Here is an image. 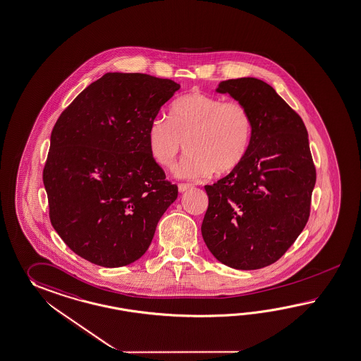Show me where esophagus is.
I'll list each match as a JSON object with an SVG mask.
<instances>
[{
	"mask_svg": "<svg viewBox=\"0 0 361 361\" xmlns=\"http://www.w3.org/2000/svg\"><path fill=\"white\" fill-rule=\"evenodd\" d=\"M192 188V185L190 184H178V192L180 193H184V192H186L188 189H190Z\"/></svg>",
	"mask_w": 361,
	"mask_h": 361,
	"instance_id": "34e87169",
	"label": "esophagus"
}]
</instances>
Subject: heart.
I'll return each mask as SVG.
<instances>
[{"label": "heart", "instance_id": "heart-1", "mask_svg": "<svg viewBox=\"0 0 361 361\" xmlns=\"http://www.w3.org/2000/svg\"><path fill=\"white\" fill-rule=\"evenodd\" d=\"M253 137V117L241 102L193 91L178 97L168 120L158 117L149 125L151 158L160 167H175L180 152L188 155L176 169L184 180H203L216 172L238 167Z\"/></svg>", "mask_w": 361, "mask_h": 361}]
</instances>
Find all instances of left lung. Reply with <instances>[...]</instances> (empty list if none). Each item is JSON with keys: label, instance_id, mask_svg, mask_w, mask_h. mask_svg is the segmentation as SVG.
Wrapping results in <instances>:
<instances>
[{"label": "left lung", "instance_id": "left-lung-1", "mask_svg": "<svg viewBox=\"0 0 361 361\" xmlns=\"http://www.w3.org/2000/svg\"><path fill=\"white\" fill-rule=\"evenodd\" d=\"M216 92L244 103L253 117L245 158L218 183L206 185L202 238L212 255L236 270L276 262L305 227L316 168L300 117L266 82H220Z\"/></svg>", "mask_w": 361, "mask_h": 361}]
</instances>
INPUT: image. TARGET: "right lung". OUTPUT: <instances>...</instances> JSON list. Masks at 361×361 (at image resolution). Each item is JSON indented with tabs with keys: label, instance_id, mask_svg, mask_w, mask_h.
<instances>
[{
	"label": "right lung",
	"instance_id": "add662e5",
	"mask_svg": "<svg viewBox=\"0 0 361 361\" xmlns=\"http://www.w3.org/2000/svg\"><path fill=\"white\" fill-rule=\"evenodd\" d=\"M180 85L106 73L73 100L51 134L43 171L53 228L75 255L103 267L146 253L177 185L151 158L147 133Z\"/></svg>",
	"mask_w": 361,
	"mask_h": 361
}]
</instances>
